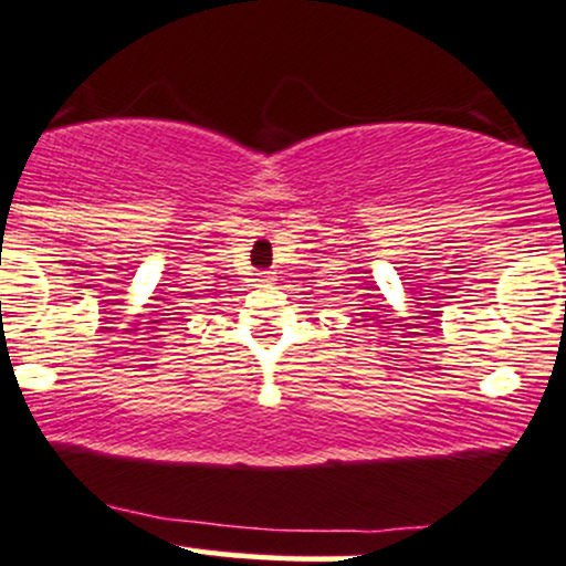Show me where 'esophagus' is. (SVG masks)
<instances>
[{
    "label": "esophagus",
    "instance_id": "34e87169",
    "mask_svg": "<svg viewBox=\"0 0 566 566\" xmlns=\"http://www.w3.org/2000/svg\"><path fill=\"white\" fill-rule=\"evenodd\" d=\"M258 282L271 284V282H274V274H271V271H261V274H258Z\"/></svg>",
    "mask_w": 566,
    "mask_h": 566
}]
</instances>
